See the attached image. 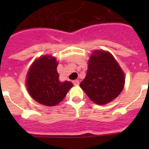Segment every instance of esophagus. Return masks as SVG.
<instances>
[{"mask_svg": "<svg viewBox=\"0 0 149 149\" xmlns=\"http://www.w3.org/2000/svg\"><path fill=\"white\" fill-rule=\"evenodd\" d=\"M72 84H74V85H76V86H78L79 84V80H73V81H72Z\"/></svg>", "mask_w": 149, "mask_h": 149, "instance_id": "34e87169", "label": "esophagus"}]
</instances>
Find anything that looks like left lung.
<instances>
[{"instance_id": "1", "label": "left lung", "mask_w": 149, "mask_h": 149, "mask_svg": "<svg viewBox=\"0 0 149 149\" xmlns=\"http://www.w3.org/2000/svg\"><path fill=\"white\" fill-rule=\"evenodd\" d=\"M79 86L92 101L104 105L122 91L125 74L110 52L95 50L90 57L86 77Z\"/></svg>"}]
</instances>
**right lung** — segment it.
I'll return each instance as SVG.
<instances>
[{
	"instance_id": "add662e5",
	"label": "right lung",
	"mask_w": 149,
	"mask_h": 149,
	"mask_svg": "<svg viewBox=\"0 0 149 149\" xmlns=\"http://www.w3.org/2000/svg\"><path fill=\"white\" fill-rule=\"evenodd\" d=\"M58 63L51 56L36 59L27 74L26 86L31 97L45 106L60 103L73 85L71 82H60L57 72Z\"/></svg>"
}]
</instances>
